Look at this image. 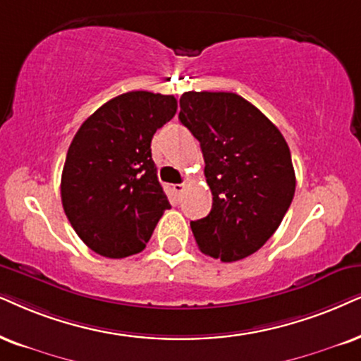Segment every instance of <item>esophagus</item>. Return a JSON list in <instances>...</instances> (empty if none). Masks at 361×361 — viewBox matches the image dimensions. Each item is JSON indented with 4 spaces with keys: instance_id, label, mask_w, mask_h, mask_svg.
I'll use <instances>...</instances> for the list:
<instances>
[{
    "instance_id": "1",
    "label": "esophagus",
    "mask_w": 361,
    "mask_h": 361,
    "mask_svg": "<svg viewBox=\"0 0 361 361\" xmlns=\"http://www.w3.org/2000/svg\"><path fill=\"white\" fill-rule=\"evenodd\" d=\"M173 191H175V195L178 196V198H181V195H183V191H185V185L183 183L173 185Z\"/></svg>"
}]
</instances>
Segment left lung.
<instances>
[{
    "label": "left lung",
    "mask_w": 361,
    "mask_h": 361,
    "mask_svg": "<svg viewBox=\"0 0 361 361\" xmlns=\"http://www.w3.org/2000/svg\"><path fill=\"white\" fill-rule=\"evenodd\" d=\"M180 121L200 141L213 204L191 221L196 245L225 263L238 262L270 240L295 195L290 148L280 130L236 93L188 91Z\"/></svg>",
    "instance_id": "obj_1"
}]
</instances>
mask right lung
Wrapping results in <instances>:
<instances>
[{"instance_id":"right-lung-1","label":"right lung","mask_w":361,"mask_h":361,"mask_svg":"<svg viewBox=\"0 0 361 361\" xmlns=\"http://www.w3.org/2000/svg\"><path fill=\"white\" fill-rule=\"evenodd\" d=\"M176 108L173 94L130 91L99 106L76 131L63 166L61 202L73 230L94 253H140L171 208L152 140Z\"/></svg>"}]
</instances>
